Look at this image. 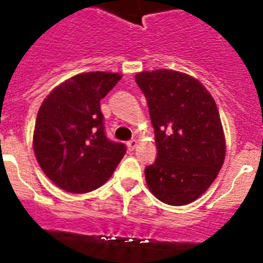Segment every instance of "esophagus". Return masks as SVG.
<instances>
[{
  "instance_id": "obj_1",
  "label": "esophagus",
  "mask_w": 263,
  "mask_h": 263,
  "mask_svg": "<svg viewBox=\"0 0 263 263\" xmlns=\"http://www.w3.org/2000/svg\"><path fill=\"white\" fill-rule=\"evenodd\" d=\"M136 145H137V141L135 139L129 140L128 143H127V148H128V151H134V149L136 148Z\"/></svg>"
}]
</instances>
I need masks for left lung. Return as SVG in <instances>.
Masks as SVG:
<instances>
[{"mask_svg":"<svg viewBox=\"0 0 263 263\" xmlns=\"http://www.w3.org/2000/svg\"><path fill=\"white\" fill-rule=\"evenodd\" d=\"M148 101L157 158L145 167L151 192L173 206L200 197L217 178L226 141L214 98L197 79L174 70L135 76Z\"/></svg>","mask_w":263,"mask_h":263,"instance_id":"8db88e82","label":"left lung"}]
</instances>
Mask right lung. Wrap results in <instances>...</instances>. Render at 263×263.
Masks as SVG:
<instances>
[{
    "label": "right lung",
    "instance_id": "add662e5",
    "mask_svg": "<svg viewBox=\"0 0 263 263\" xmlns=\"http://www.w3.org/2000/svg\"><path fill=\"white\" fill-rule=\"evenodd\" d=\"M122 75L85 72L72 76L44 100L36 118L33 151L57 187L85 193L101 187L126 153L106 136L100 101Z\"/></svg>",
    "mask_w": 263,
    "mask_h": 263
}]
</instances>
